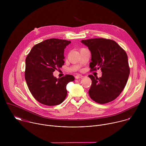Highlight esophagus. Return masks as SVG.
Returning a JSON list of instances; mask_svg holds the SVG:
<instances>
[{"label":"esophagus","mask_w":146,"mask_h":146,"mask_svg":"<svg viewBox=\"0 0 146 146\" xmlns=\"http://www.w3.org/2000/svg\"><path fill=\"white\" fill-rule=\"evenodd\" d=\"M82 77H83V76H82V75H81V74H77V75H76V76H75V78H76V79L81 78H82Z\"/></svg>","instance_id":"34e87169"}]
</instances>
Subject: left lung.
Wrapping results in <instances>:
<instances>
[{"instance_id": "left-lung-1", "label": "left lung", "mask_w": 146, "mask_h": 146, "mask_svg": "<svg viewBox=\"0 0 146 146\" xmlns=\"http://www.w3.org/2000/svg\"><path fill=\"white\" fill-rule=\"evenodd\" d=\"M91 53V71L100 69L101 77L89 75L92 84L90 98L99 104L116 99L126 86L130 73L128 56L115 41L103 38L82 40Z\"/></svg>"}]
</instances>
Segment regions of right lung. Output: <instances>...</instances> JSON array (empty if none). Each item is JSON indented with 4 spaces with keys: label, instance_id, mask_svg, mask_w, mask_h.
<instances>
[{
    "label": "right lung",
    "instance_id": "right-lung-1",
    "mask_svg": "<svg viewBox=\"0 0 146 146\" xmlns=\"http://www.w3.org/2000/svg\"><path fill=\"white\" fill-rule=\"evenodd\" d=\"M70 41L50 38L35 45L25 59V78L33 96L40 103L55 106L67 95L66 85L74 80L66 74L57 78L53 72L64 65V49Z\"/></svg>",
    "mask_w": 146,
    "mask_h": 146
}]
</instances>
